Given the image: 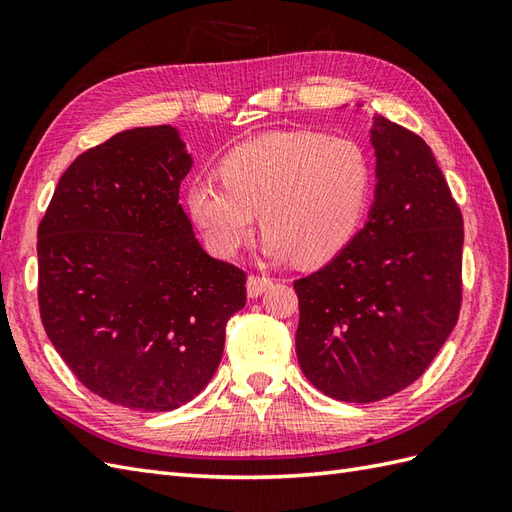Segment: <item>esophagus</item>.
<instances>
[{"label": "esophagus", "instance_id": "1", "mask_svg": "<svg viewBox=\"0 0 512 512\" xmlns=\"http://www.w3.org/2000/svg\"><path fill=\"white\" fill-rule=\"evenodd\" d=\"M268 287H272V279H268V277H257V274H251L246 281V292L251 298L261 296L268 290Z\"/></svg>", "mask_w": 512, "mask_h": 512}]
</instances>
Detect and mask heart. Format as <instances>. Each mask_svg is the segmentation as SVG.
I'll return each mask as SVG.
<instances>
[{
  "label": "heart",
  "instance_id": "b5f03b06",
  "mask_svg": "<svg viewBox=\"0 0 512 512\" xmlns=\"http://www.w3.org/2000/svg\"><path fill=\"white\" fill-rule=\"evenodd\" d=\"M220 177L188 188V214L207 248L233 257L253 238L257 212L264 253L320 266L357 238L372 199V162L363 144L320 131H270L233 147Z\"/></svg>",
  "mask_w": 512,
  "mask_h": 512
}]
</instances>
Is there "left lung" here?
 Returning <instances> with one entry per match:
<instances>
[{
	"mask_svg": "<svg viewBox=\"0 0 512 512\" xmlns=\"http://www.w3.org/2000/svg\"><path fill=\"white\" fill-rule=\"evenodd\" d=\"M368 222L298 294L296 355L309 383L376 402L415 383L450 337L463 298V214L428 144L374 116Z\"/></svg>",
	"mask_w": 512,
	"mask_h": 512,
	"instance_id": "1",
	"label": "left lung"
}]
</instances>
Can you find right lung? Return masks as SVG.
I'll return each instance as SVG.
<instances>
[{
  "label": "right lung",
  "mask_w": 512,
  "mask_h": 512,
  "mask_svg": "<svg viewBox=\"0 0 512 512\" xmlns=\"http://www.w3.org/2000/svg\"><path fill=\"white\" fill-rule=\"evenodd\" d=\"M192 157L170 125L121 131L64 170L38 225V309L84 387L144 413L212 381L246 272L209 257L179 205Z\"/></svg>",
  "instance_id": "1"
}]
</instances>
